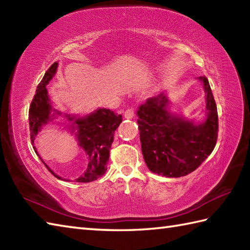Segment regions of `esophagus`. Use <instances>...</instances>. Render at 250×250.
<instances>
[{
    "label": "esophagus",
    "instance_id": "1",
    "mask_svg": "<svg viewBox=\"0 0 250 250\" xmlns=\"http://www.w3.org/2000/svg\"><path fill=\"white\" fill-rule=\"evenodd\" d=\"M124 116H125V119H132V118H133V117H134V109H133V108L126 109V110L125 111Z\"/></svg>",
    "mask_w": 250,
    "mask_h": 250
}]
</instances>
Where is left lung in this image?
Wrapping results in <instances>:
<instances>
[{
    "label": "left lung",
    "instance_id": "left-lung-1",
    "mask_svg": "<svg viewBox=\"0 0 250 250\" xmlns=\"http://www.w3.org/2000/svg\"><path fill=\"white\" fill-rule=\"evenodd\" d=\"M206 95V119L194 124L169 111L163 92L147 99L137 110L142 152L152 173L182 177L193 172L214 150L218 136V113L208 79L199 77Z\"/></svg>",
    "mask_w": 250,
    "mask_h": 250
}]
</instances>
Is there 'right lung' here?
<instances>
[{
  "label": "right lung",
  "mask_w": 250,
  "mask_h": 250,
  "mask_svg": "<svg viewBox=\"0 0 250 250\" xmlns=\"http://www.w3.org/2000/svg\"><path fill=\"white\" fill-rule=\"evenodd\" d=\"M58 62L47 70L39 86L33 100H32L29 109V125L32 144L34 143L37 133L43 128V125L52 121L55 115H61L60 111L54 109L55 114H51L52 106L48 97L46 86L56 75ZM66 120L71 121V132L76 130V137L78 145L88 156V167L81 177L76 179L77 183H90L98 179L107 169V161L109 158V149L114 141V133L116 129L122 122V116L115 114L113 110L106 108H99L93 113L84 117H75L65 115ZM35 152L36 148L33 146ZM39 156V155H37ZM42 160V158H41ZM43 161V160H42ZM46 167L52 175L61 179L60 176L51 171L49 167L43 161Z\"/></svg>",
  "instance_id": "obj_1"
}]
</instances>
